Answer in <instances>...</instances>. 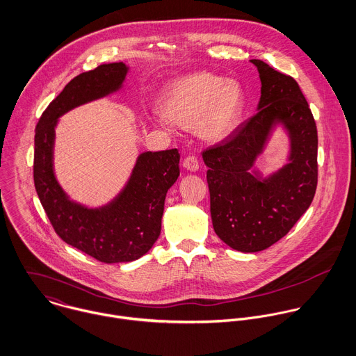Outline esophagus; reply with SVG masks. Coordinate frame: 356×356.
<instances>
[{
    "instance_id": "1",
    "label": "esophagus",
    "mask_w": 356,
    "mask_h": 356,
    "mask_svg": "<svg viewBox=\"0 0 356 356\" xmlns=\"http://www.w3.org/2000/svg\"><path fill=\"white\" fill-rule=\"evenodd\" d=\"M183 166L190 172H197L200 169V162L195 155H187L183 161Z\"/></svg>"
}]
</instances>
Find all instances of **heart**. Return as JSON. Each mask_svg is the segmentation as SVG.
Returning a JSON list of instances; mask_svg holds the SVG:
<instances>
[{
	"mask_svg": "<svg viewBox=\"0 0 356 356\" xmlns=\"http://www.w3.org/2000/svg\"><path fill=\"white\" fill-rule=\"evenodd\" d=\"M245 95L234 79L197 72L170 82L158 103L161 117L170 125L194 131L207 142L227 140L239 127Z\"/></svg>",
	"mask_w": 356,
	"mask_h": 356,
	"instance_id": "1",
	"label": "heart"
}]
</instances>
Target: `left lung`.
Segmentation results:
<instances>
[{
  "label": "left lung",
  "instance_id": "left-lung-1",
  "mask_svg": "<svg viewBox=\"0 0 356 356\" xmlns=\"http://www.w3.org/2000/svg\"><path fill=\"white\" fill-rule=\"evenodd\" d=\"M250 62L261 81L259 111L227 140L202 152L214 232L245 253L284 238L309 208L318 184L316 124L298 83L263 60ZM277 123L289 134V163L261 179L251 168Z\"/></svg>",
  "mask_w": 356,
  "mask_h": 356
}]
</instances>
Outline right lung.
I'll use <instances>...</instances> for the list:
<instances>
[{
  "instance_id": "add662e5",
  "label": "right lung",
  "mask_w": 356,
  "mask_h": 356,
  "mask_svg": "<svg viewBox=\"0 0 356 356\" xmlns=\"http://www.w3.org/2000/svg\"><path fill=\"white\" fill-rule=\"evenodd\" d=\"M127 72L120 62L72 78L42 113L34 138V186L54 229L66 243L107 264L138 260L158 239L166 193L180 175V154L177 148L143 152L120 195L88 209L70 201L55 177V127L74 107L118 90Z\"/></svg>"
}]
</instances>
